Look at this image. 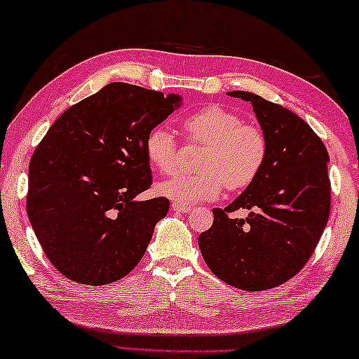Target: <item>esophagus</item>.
Masks as SVG:
<instances>
[{
    "instance_id": "1",
    "label": "esophagus",
    "mask_w": 359,
    "mask_h": 359,
    "mask_svg": "<svg viewBox=\"0 0 359 359\" xmlns=\"http://www.w3.org/2000/svg\"><path fill=\"white\" fill-rule=\"evenodd\" d=\"M172 208H173L175 211H178V213H189V211L192 210L191 207H187V205H183V203H178V202H175V203H172Z\"/></svg>"
}]
</instances>
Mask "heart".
<instances>
[{"mask_svg":"<svg viewBox=\"0 0 359 359\" xmlns=\"http://www.w3.org/2000/svg\"><path fill=\"white\" fill-rule=\"evenodd\" d=\"M181 130L191 143L205 144L201 173L178 175L162 181L157 191L180 203H198L219 197L226 186L242 191L256 181L266 165L269 141L261 127L243 124L237 113L218 104L205 107L181 121ZM146 157L163 175L180 165V144L172 133L157 127L146 137Z\"/></svg>","mask_w":359,"mask_h":359,"instance_id":"1","label":"heart"}]
</instances>
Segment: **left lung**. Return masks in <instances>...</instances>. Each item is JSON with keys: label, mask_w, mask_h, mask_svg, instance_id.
<instances>
[{"label": "left lung", "mask_w": 359, "mask_h": 359, "mask_svg": "<svg viewBox=\"0 0 359 359\" xmlns=\"http://www.w3.org/2000/svg\"><path fill=\"white\" fill-rule=\"evenodd\" d=\"M251 102L269 141L262 172L235 201L213 208V226L198 235L207 266L224 283L264 291L285 283L307 264L327 224L331 181L327 149L307 122L251 92H229ZM250 209L248 219L228 216Z\"/></svg>", "instance_id": "obj_1"}]
</instances>
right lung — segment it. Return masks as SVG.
<instances>
[{"label": "right lung", "mask_w": 359, "mask_h": 359, "mask_svg": "<svg viewBox=\"0 0 359 359\" xmlns=\"http://www.w3.org/2000/svg\"><path fill=\"white\" fill-rule=\"evenodd\" d=\"M181 97L111 82L69 107L28 168L27 213L47 259L65 277L100 286L137 267L170 201L135 197L152 184L146 137Z\"/></svg>", "instance_id": "add662e5"}]
</instances>
